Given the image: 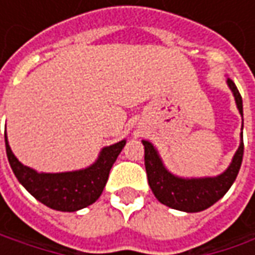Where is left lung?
Returning a JSON list of instances; mask_svg holds the SVG:
<instances>
[{
  "label": "left lung",
  "mask_w": 255,
  "mask_h": 255,
  "mask_svg": "<svg viewBox=\"0 0 255 255\" xmlns=\"http://www.w3.org/2000/svg\"><path fill=\"white\" fill-rule=\"evenodd\" d=\"M227 85L236 99L237 109L243 116V99L240 92L230 78H227ZM142 143L144 146V167L153 194L164 206L186 213L206 210L220 200L236 180L244 153L241 132L240 146L234 153L230 166L221 174L214 177H180L166 169L160 154L152 143L149 140H142Z\"/></svg>",
  "instance_id": "1"
}]
</instances>
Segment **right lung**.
Listing matches in <instances>:
<instances>
[{
  "label": "right lung",
  "mask_w": 255,
  "mask_h": 255,
  "mask_svg": "<svg viewBox=\"0 0 255 255\" xmlns=\"http://www.w3.org/2000/svg\"><path fill=\"white\" fill-rule=\"evenodd\" d=\"M126 140L103 147L98 159L81 170L39 173L19 162L9 147L5 133V149L15 177L35 199L58 211H78L93 204L102 194L109 171Z\"/></svg>",
  "instance_id": "1"
}]
</instances>
